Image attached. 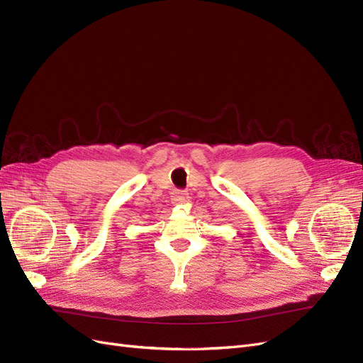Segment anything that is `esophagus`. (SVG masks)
I'll return each mask as SVG.
<instances>
[{"label": "esophagus", "mask_w": 363, "mask_h": 363, "mask_svg": "<svg viewBox=\"0 0 363 363\" xmlns=\"http://www.w3.org/2000/svg\"><path fill=\"white\" fill-rule=\"evenodd\" d=\"M171 199L174 204H184L187 201V194L184 191H174Z\"/></svg>", "instance_id": "1"}]
</instances>
